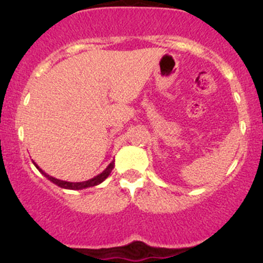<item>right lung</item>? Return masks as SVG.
<instances>
[{"instance_id":"obj_1","label":"right lung","mask_w":263,"mask_h":263,"mask_svg":"<svg viewBox=\"0 0 263 263\" xmlns=\"http://www.w3.org/2000/svg\"><path fill=\"white\" fill-rule=\"evenodd\" d=\"M34 163V161H33ZM34 165L36 166V169H38L39 172H41L42 174H43L46 178H48L50 182L54 183V184H57L58 187L61 188H65V190H84V188H89V187H94V185H98L100 184L102 182H104L105 179L108 178V176L110 174V172L113 171V168H115V161H112V163L109 164V165L107 166V168L104 169V171L102 172L100 174H98V176H95L94 178L91 179H87V181H84V182H66V181H61V179H57V178H53V177H50L49 174L44 173L43 171H42L41 168H39L38 165H36L35 163H34Z\"/></svg>"}]
</instances>
